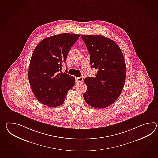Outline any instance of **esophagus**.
Masks as SVG:
<instances>
[{
  "label": "esophagus",
  "instance_id": "34e87169",
  "mask_svg": "<svg viewBox=\"0 0 158 158\" xmlns=\"http://www.w3.org/2000/svg\"><path fill=\"white\" fill-rule=\"evenodd\" d=\"M83 81V77H76V81L77 83H81V81Z\"/></svg>",
  "mask_w": 158,
  "mask_h": 158
}]
</instances>
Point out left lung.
I'll return each instance as SVG.
<instances>
[{"label":"left lung","mask_w":158,"mask_h":158,"mask_svg":"<svg viewBox=\"0 0 158 158\" xmlns=\"http://www.w3.org/2000/svg\"><path fill=\"white\" fill-rule=\"evenodd\" d=\"M90 54L92 68L98 70L95 77H87V91L83 98L88 104L104 108L112 104L123 91L126 67L119 46L112 40L102 35H82Z\"/></svg>","instance_id":"1"}]
</instances>
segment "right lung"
I'll return each mask as SVG.
<instances>
[{
    "label": "right lung",
    "instance_id": "1",
    "mask_svg": "<svg viewBox=\"0 0 158 158\" xmlns=\"http://www.w3.org/2000/svg\"><path fill=\"white\" fill-rule=\"evenodd\" d=\"M80 35L64 33L44 39L35 47L30 61L28 79L35 98L49 107L64 102L75 85L74 77L62 73V67L72 46Z\"/></svg>",
    "mask_w": 158,
    "mask_h": 158
}]
</instances>
